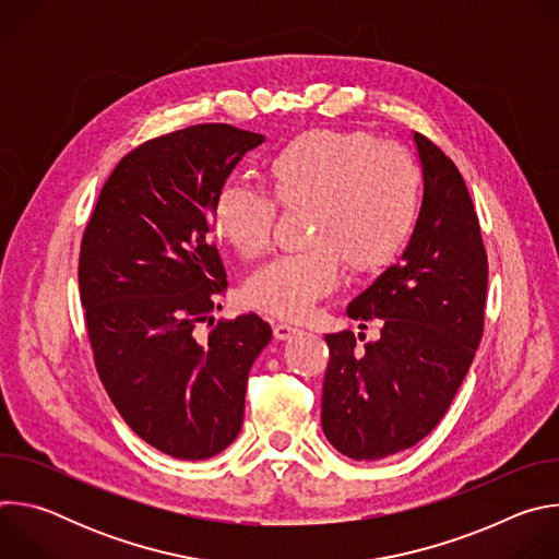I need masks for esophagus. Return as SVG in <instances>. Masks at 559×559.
<instances>
[{
	"label": "esophagus",
	"instance_id": "1",
	"mask_svg": "<svg viewBox=\"0 0 559 559\" xmlns=\"http://www.w3.org/2000/svg\"><path fill=\"white\" fill-rule=\"evenodd\" d=\"M296 334H298V328H294L289 323H276L274 325V338H278V341H289Z\"/></svg>",
	"mask_w": 559,
	"mask_h": 559
}]
</instances>
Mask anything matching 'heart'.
Here are the masks:
<instances>
[{
	"label": "heart",
	"instance_id": "heart-1",
	"mask_svg": "<svg viewBox=\"0 0 559 559\" xmlns=\"http://www.w3.org/2000/svg\"><path fill=\"white\" fill-rule=\"evenodd\" d=\"M267 175L285 207H309L311 248L274 259L246 287L250 305L285 321L316 311L341 285L345 265L371 272L409 238L420 205V170L409 150L362 132L313 130L270 156ZM274 197L225 181L212 207L214 229L243 259L263 257L274 238Z\"/></svg>",
	"mask_w": 559,
	"mask_h": 559
}]
</instances>
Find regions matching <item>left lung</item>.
<instances>
[{"label":"left lung","instance_id":"1","mask_svg":"<svg viewBox=\"0 0 559 559\" xmlns=\"http://www.w3.org/2000/svg\"><path fill=\"white\" fill-rule=\"evenodd\" d=\"M423 203L409 243L347 316L380 338L328 334L323 431L352 460H380L418 444L447 414L485 330L489 265L480 223L451 158L414 132ZM365 338V334H358Z\"/></svg>","mask_w":559,"mask_h":559}]
</instances>
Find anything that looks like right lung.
Segmentation results:
<instances>
[{"instance_id":"right-lung-1","label":"right lung","mask_w":559,"mask_h":559,"mask_svg":"<svg viewBox=\"0 0 559 559\" xmlns=\"http://www.w3.org/2000/svg\"><path fill=\"white\" fill-rule=\"evenodd\" d=\"M263 139L201 123L141 143L112 170L84 231L79 294L99 378L128 427L179 460L234 442L248 373L272 341L257 313L199 332L227 287L210 241L214 197Z\"/></svg>"}]
</instances>
